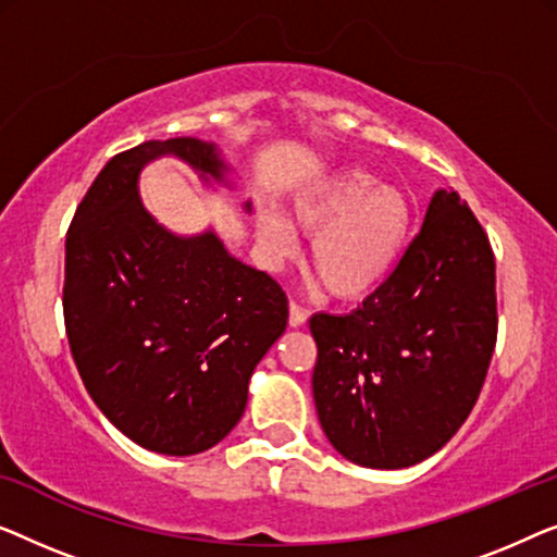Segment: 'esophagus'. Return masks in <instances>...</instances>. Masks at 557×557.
<instances>
[{"instance_id":"obj_1","label":"esophagus","mask_w":557,"mask_h":557,"mask_svg":"<svg viewBox=\"0 0 557 557\" xmlns=\"http://www.w3.org/2000/svg\"><path fill=\"white\" fill-rule=\"evenodd\" d=\"M289 325L293 327H300V325H305V320H308V308H302L300 302H295V300H289Z\"/></svg>"}]
</instances>
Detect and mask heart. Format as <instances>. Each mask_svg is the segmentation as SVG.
Here are the masks:
<instances>
[{"label": "heart", "mask_w": 557, "mask_h": 557, "mask_svg": "<svg viewBox=\"0 0 557 557\" xmlns=\"http://www.w3.org/2000/svg\"><path fill=\"white\" fill-rule=\"evenodd\" d=\"M295 222L302 232H317L310 264L323 285L338 297H360L396 264L411 226V207L398 186L346 171L302 191L295 199ZM257 239L270 264H280L297 247L293 224L275 209L257 214Z\"/></svg>", "instance_id": "heart-1"}]
</instances>
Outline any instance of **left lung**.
Masks as SVG:
<instances>
[{"label":"left lung","instance_id":"1","mask_svg":"<svg viewBox=\"0 0 557 557\" xmlns=\"http://www.w3.org/2000/svg\"><path fill=\"white\" fill-rule=\"evenodd\" d=\"M320 426L360 467L419 465L474 409L497 343L495 252L459 194L436 191L386 280L348 315L310 318Z\"/></svg>","mask_w":557,"mask_h":557}]
</instances>
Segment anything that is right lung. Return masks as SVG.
I'll return each mask as SVG.
<instances>
[{"label":"right lung","mask_w":557,"mask_h":557,"mask_svg":"<svg viewBox=\"0 0 557 557\" xmlns=\"http://www.w3.org/2000/svg\"><path fill=\"white\" fill-rule=\"evenodd\" d=\"M161 153L222 178L214 146L194 136L115 153L70 222L62 312L108 421L148 451L189 457L237 426L249 375L285 333L287 295L211 232L182 239L153 222L138 171Z\"/></svg>","instance_id":"obj_1"}]
</instances>
